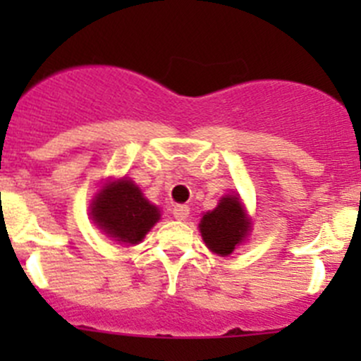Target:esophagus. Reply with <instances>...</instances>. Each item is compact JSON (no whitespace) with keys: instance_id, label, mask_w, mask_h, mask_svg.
<instances>
[{"instance_id":"1","label":"esophagus","mask_w":361,"mask_h":361,"mask_svg":"<svg viewBox=\"0 0 361 361\" xmlns=\"http://www.w3.org/2000/svg\"><path fill=\"white\" fill-rule=\"evenodd\" d=\"M188 214H190V207L185 206V204H176V206L173 207V216L176 218V220H187Z\"/></svg>"}]
</instances>
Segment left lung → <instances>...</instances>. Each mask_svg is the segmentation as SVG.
<instances>
[{
  "instance_id": "1",
  "label": "left lung",
  "mask_w": 361,
  "mask_h": 361,
  "mask_svg": "<svg viewBox=\"0 0 361 361\" xmlns=\"http://www.w3.org/2000/svg\"><path fill=\"white\" fill-rule=\"evenodd\" d=\"M199 228L207 248L225 257L231 255L248 234L250 220L239 199L235 195H227L221 199L216 209L204 214Z\"/></svg>"
}]
</instances>
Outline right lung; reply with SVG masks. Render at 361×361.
I'll use <instances>...</instances> for the list:
<instances>
[{
	"mask_svg": "<svg viewBox=\"0 0 361 361\" xmlns=\"http://www.w3.org/2000/svg\"><path fill=\"white\" fill-rule=\"evenodd\" d=\"M160 213L130 180L106 185L92 204V220L110 238L137 245L159 220Z\"/></svg>",
	"mask_w": 361,
	"mask_h": 361,
	"instance_id": "right-lung-1",
	"label": "right lung"
}]
</instances>
